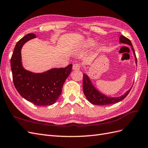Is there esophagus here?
Returning <instances> with one entry per match:
<instances>
[{"instance_id":"obj_1","label":"esophagus","mask_w":148,"mask_h":148,"mask_svg":"<svg viewBox=\"0 0 148 148\" xmlns=\"http://www.w3.org/2000/svg\"><path fill=\"white\" fill-rule=\"evenodd\" d=\"M80 67H81V65H80V64H75L73 65V70H79L80 69Z\"/></svg>"}]
</instances>
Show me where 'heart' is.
<instances>
[{
	"mask_svg": "<svg viewBox=\"0 0 148 148\" xmlns=\"http://www.w3.org/2000/svg\"><path fill=\"white\" fill-rule=\"evenodd\" d=\"M94 44V41L92 39H88L82 44V47L84 48L89 47Z\"/></svg>",
	"mask_w": 148,
	"mask_h": 148,
	"instance_id": "obj_1",
	"label": "heart"
}]
</instances>
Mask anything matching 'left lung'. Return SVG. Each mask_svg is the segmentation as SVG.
Masks as SVG:
<instances>
[{"mask_svg": "<svg viewBox=\"0 0 148 148\" xmlns=\"http://www.w3.org/2000/svg\"><path fill=\"white\" fill-rule=\"evenodd\" d=\"M120 42L122 43L127 44L128 45L132 46L134 55H135L136 62L137 64V59L135 54V52L134 51L132 44L130 40L126 38L123 35H121L120 37ZM132 88L129 90L123 95V96L118 97H109L102 95L101 92L98 91L97 89L93 86L90 79L86 75L83 74V92L85 96L86 97L87 99L90 102L91 104L95 105H108V104H113L115 103L119 102L123 100L125 97H126L128 95V93L130 91Z\"/></svg>", "mask_w": 148, "mask_h": 148, "instance_id": "8db88e82", "label": "left lung"}]
</instances>
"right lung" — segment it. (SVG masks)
Wrapping results in <instances>:
<instances>
[{"label":"right lung","instance_id":"obj_1","mask_svg":"<svg viewBox=\"0 0 148 148\" xmlns=\"http://www.w3.org/2000/svg\"><path fill=\"white\" fill-rule=\"evenodd\" d=\"M34 38L35 34H28L16 44L10 60L13 82L17 91L26 100L36 106H50L54 104L61 95L72 64L42 73H34L25 70L21 62V49L26 42Z\"/></svg>","mask_w":148,"mask_h":148}]
</instances>
